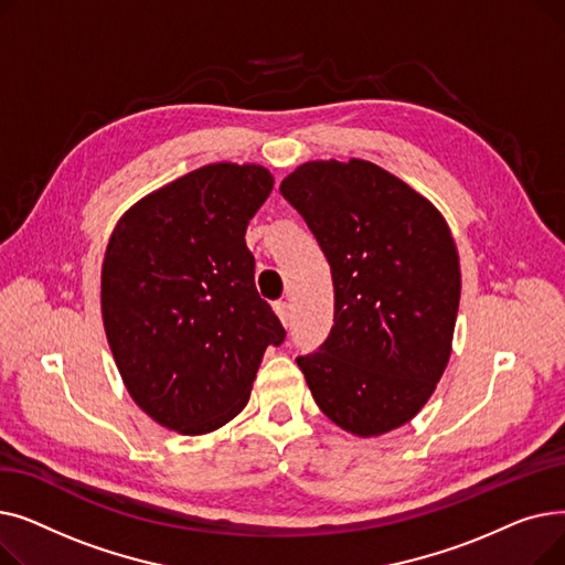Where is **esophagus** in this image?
<instances>
[{"instance_id": "esophagus-1", "label": "esophagus", "mask_w": 565, "mask_h": 565, "mask_svg": "<svg viewBox=\"0 0 565 565\" xmlns=\"http://www.w3.org/2000/svg\"><path fill=\"white\" fill-rule=\"evenodd\" d=\"M275 313L279 316L284 328H288V324H290V305L288 302H277L275 305Z\"/></svg>"}]
</instances>
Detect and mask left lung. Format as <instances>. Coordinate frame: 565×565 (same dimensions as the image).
I'll use <instances>...</instances> for the list:
<instances>
[{
    "instance_id": "1",
    "label": "left lung",
    "mask_w": 565,
    "mask_h": 565,
    "mask_svg": "<svg viewBox=\"0 0 565 565\" xmlns=\"http://www.w3.org/2000/svg\"><path fill=\"white\" fill-rule=\"evenodd\" d=\"M279 192L332 267L334 328L298 358L313 401L358 437L412 422L451 358L460 258L437 207L382 167L311 160Z\"/></svg>"
}]
</instances>
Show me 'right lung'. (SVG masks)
Listing matches in <instances>:
<instances>
[{
	"label": "right lung",
	"mask_w": 565,
	"mask_h": 565,
	"mask_svg": "<svg viewBox=\"0 0 565 565\" xmlns=\"http://www.w3.org/2000/svg\"><path fill=\"white\" fill-rule=\"evenodd\" d=\"M260 164L215 162L146 194L116 222L100 309L130 398L181 435L222 428L286 337L254 284L245 233L270 196Z\"/></svg>",
	"instance_id": "add662e5"
}]
</instances>
